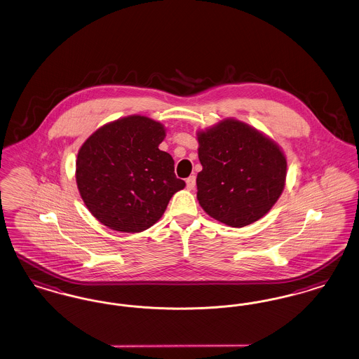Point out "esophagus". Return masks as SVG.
Here are the masks:
<instances>
[{
  "instance_id": "1",
  "label": "esophagus",
  "mask_w": 359,
  "mask_h": 359,
  "mask_svg": "<svg viewBox=\"0 0 359 359\" xmlns=\"http://www.w3.org/2000/svg\"><path fill=\"white\" fill-rule=\"evenodd\" d=\"M186 184H187L188 189H194L195 184H196V177L195 176H189L187 180H186Z\"/></svg>"
}]
</instances>
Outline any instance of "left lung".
<instances>
[{
    "label": "left lung",
    "mask_w": 359,
    "mask_h": 359,
    "mask_svg": "<svg viewBox=\"0 0 359 359\" xmlns=\"http://www.w3.org/2000/svg\"><path fill=\"white\" fill-rule=\"evenodd\" d=\"M196 198L205 212L227 226L243 227L266 215L281 196L287 157L256 128L224 118L196 132Z\"/></svg>",
    "instance_id": "obj_1"
}]
</instances>
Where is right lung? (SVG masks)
<instances>
[{
  "label": "right lung",
  "mask_w": 359,
  "mask_h": 359,
  "mask_svg": "<svg viewBox=\"0 0 359 359\" xmlns=\"http://www.w3.org/2000/svg\"><path fill=\"white\" fill-rule=\"evenodd\" d=\"M161 122L128 116L98 128L78 151L75 179L86 207L106 227L140 233L157 222L186 187L172 156L158 149Z\"/></svg>",
  "instance_id": "obj_1"
}]
</instances>
